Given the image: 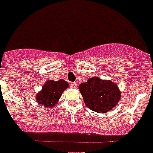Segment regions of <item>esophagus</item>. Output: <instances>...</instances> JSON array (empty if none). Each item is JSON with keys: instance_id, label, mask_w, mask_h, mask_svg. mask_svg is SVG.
<instances>
[{"instance_id": "obj_1", "label": "esophagus", "mask_w": 153, "mask_h": 153, "mask_svg": "<svg viewBox=\"0 0 153 153\" xmlns=\"http://www.w3.org/2000/svg\"><path fill=\"white\" fill-rule=\"evenodd\" d=\"M70 86H71V88H76L77 86V84H76V82H71Z\"/></svg>"}]
</instances>
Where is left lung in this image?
<instances>
[{"label":"left lung","mask_w":153,"mask_h":153,"mask_svg":"<svg viewBox=\"0 0 153 153\" xmlns=\"http://www.w3.org/2000/svg\"><path fill=\"white\" fill-rule=\"evenodd\" d=\"M79 90L86 106L97 113H106L113 109L121 96L116 83L97 76L82 83Z\"/></svg>","instance_id":"8db88e82"}]
</instances>
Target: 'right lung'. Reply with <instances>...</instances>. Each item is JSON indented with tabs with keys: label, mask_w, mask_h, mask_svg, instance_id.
Wrapping results in <instances>:
<instances>
[{
	"label": "right lung",
	"mask_w": 153,
	"mask_h": 153,
	"mask_svg": "<svg viewBox=\"0 0 153 153\" xmlns=\"http://www.w3.org/2000/svg\"><path fill=\"white\" fill-rule=\"evenodd\" d=\"M68 87V83L64 80L48 81L42 87V91L36 96L37 102L44 107L52 108L60 99L62 92Z\"/></svg>",
	"instance_id": "add662e5"
}]
</instances>
